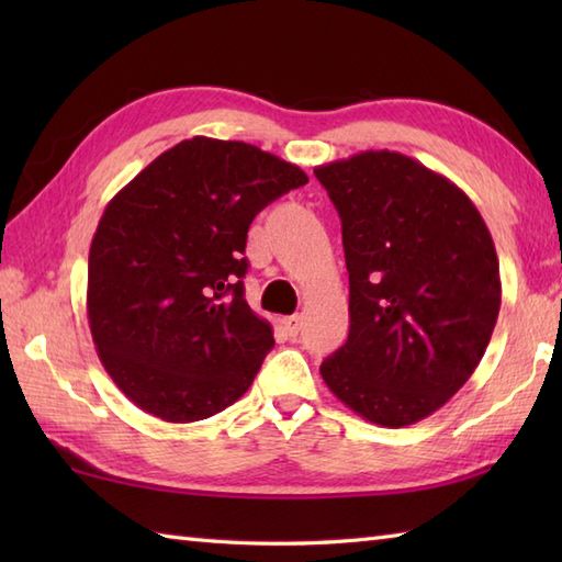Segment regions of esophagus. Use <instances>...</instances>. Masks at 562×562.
Listing matches in <instances>:
<instances>
[{
	"label": "esophagus",
	"mask_w": 562,
	"mask_h": 562,
	"mask_svg": "<svg viewBox=\"0 0 562 562\" xmlns=\"http://www.w3.org/2000/svg\"><path fill=\"white\" fill-rule=\"evenodd\" d=\"M282 324H284V330H288L292 338H294V336H300V330H302V316H300V314L288 316V318L282 321Z\"/></svg>",
	"instance_id": "obj_1"
}]
</instances>
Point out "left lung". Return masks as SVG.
<instances>
[{
  "label": "left lung",
  "mask_w": 562,
  "mask_h": 562,
  "mask_svg": "<svg viewBox=\"0 0 562 562\" xmlns=\"http://www.w3.org/2000/svg\"><path fill=\"white\" fill-rule=\"evenodd\" d=\"M342 222L348 342L326 386L381 427L439 411L483 360L503 284L471 198L405 154L369 149L314 169Z\"/></svg>",
  "instance_id": "obj_1"
}]
</instances>
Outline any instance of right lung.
Masks as SVG:
<instances>
[{"mask_svg": "<svg viewBox=\"0 0 562 562\" xmlns=\"http://www.w3.org/2000/svg\"><path fill=\"white\" fill-rule=\"evenodd\" d=\"M308 183L246 142L193 137L109 205L89 250L87 316L105 372L137 408L195 423L236 403L274 345L241 278L248 226Z\"/></svg>", "mask_w": 562, "mask_h": 562, "instance_id": "add662e5", "label": "right lung"}]
</instances>
